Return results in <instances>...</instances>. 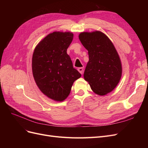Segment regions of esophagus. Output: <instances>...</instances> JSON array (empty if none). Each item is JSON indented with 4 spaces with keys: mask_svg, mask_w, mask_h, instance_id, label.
<instances>
[{
    "mask_svg": "<svg viewBox=\"0 0 148 148\" xmlns=\"http://www.w3.org/2000/svg\"><path fill=\"white\" fill-rule=\"evenodd\" d=\"M78 70L81 74L83 73V67H79V68L78 69Z\"/></svg>",
    "mask_w": 148,
    "mask_h": 148,
    "instance_id": "obj_1",
    "label": "esophagus"
}]
</instances>
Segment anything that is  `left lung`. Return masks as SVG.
<instances>
[{
	"label": "left lung",
	"mask_w": 148,
	"mask_h": 148,
	"mask_svg": "<svg viewBox=\"0 0 148 148\" xmlns=\"http://www.w3.org/2000/svg\"><path fill=\"white\" fill-rule=\"evenodd\" d=\"M78 37L89 55L84 78L96 95H106L114 90L122 77L119 53L109 38L101 31L83 32Z\"/></svg>",
	"instance_id": "left-lung-1"
}]
</instances>
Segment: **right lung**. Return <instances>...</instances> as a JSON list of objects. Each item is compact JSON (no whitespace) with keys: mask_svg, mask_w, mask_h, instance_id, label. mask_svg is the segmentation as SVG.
I'll use <instances>...</instances> for the list:
<instances>
[{"mask_svg":"<svg viewBox=\"0 0 148 148\" xmlns=\"http://www.w3.org/2000/svg\"><path fill=\"white\" fill-rule=\"evenodd\" d=\"M73 38L71 32L55 31L36 46L32 58L34 81L44 95L62 102L69 96L75 80L81 77L66 51Z\"/></svg>","mask_w":148,"mask_h":148,"instance_id":"right-lung-1","label":"right lung"}]
</instances>
